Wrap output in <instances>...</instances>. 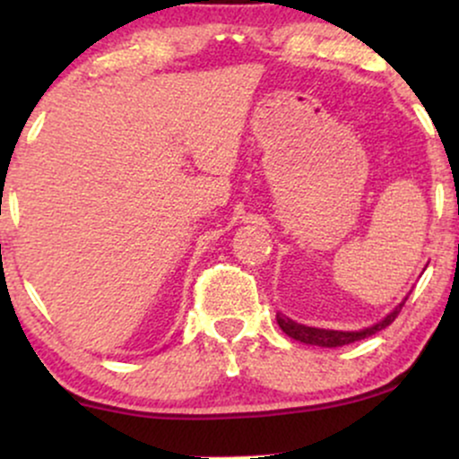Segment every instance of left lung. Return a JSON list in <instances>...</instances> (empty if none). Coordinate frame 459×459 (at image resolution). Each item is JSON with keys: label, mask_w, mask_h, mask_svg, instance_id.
I'll return each mask as SVG.
<instances>
[{"label": "left lung", "mask_w": 459, "mask_h": 459, "mask_svg": "<svg viewBox=\"0 0 459 459\" xmlns=\"http://www.w3.org/2000/svg\"><path fill=\"white\" fill-rule=\"evenodd\" d=\"M403 304H405V299H403L402 304H399V307H394L391 313H388L382 321H377L376 325H371V328H365V330H356V332L310 328V325L296 324V321L284 317V315H276V321H278V325H281V330L284 332V334L291 336V339L299 341V343L319 345V347H343V345L354 343V341L367 339V336L376 334V332H380V330L386 328V325H391L393 321H394V317H397V315L402 313Z\"/></svg>", "instance_id": "1"}]
</instances>
